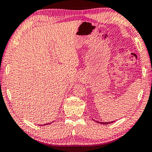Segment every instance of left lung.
Returning <instances> with one entry per match:
<instances>
[{"label":"left lung","mask_w":152,"mask_h":152,"mask_svg":"<svg viewBox=\"0 0 152 152\" xmlns=\"http://www.w3.org/2000/svg\"><path fill=\"white\" fill-rule=\"evenodd\" d=\"M94 121L95 122H96L98 123H100V124H104V125H108V124H109V123H112L115 121H110V122H100V121H96V120H94Z\"/></svg>","instance_id":"8db88e82"}]
</instances>
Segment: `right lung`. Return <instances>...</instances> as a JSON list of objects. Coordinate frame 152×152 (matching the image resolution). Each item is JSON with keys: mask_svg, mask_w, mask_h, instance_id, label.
<instances>
[{"mask_svg": "<svg viewBox=\"0 0 152 152\" xmlns=\"http://www.w3.org/2000/svg\"><path fill=\"white\" fill-rule=\"evenodd\" d=\"M52 123V122H51ZM47 123V124H44V125H48V124H50V123Z\"/></svg>", "mask_w": 152, "mask_h": 152, "instance_id": "1", "label": "right lung"}]
</instances>
